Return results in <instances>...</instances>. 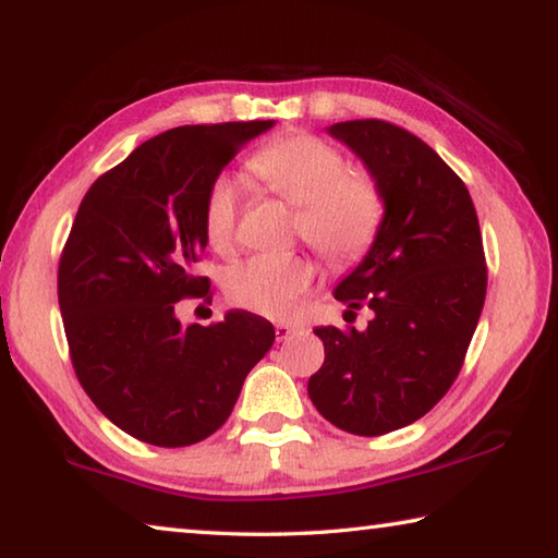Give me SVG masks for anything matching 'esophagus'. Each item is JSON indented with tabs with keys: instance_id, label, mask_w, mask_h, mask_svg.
<instances>
[{
	"instance_id": "esophagus-1",
	"label": "esophagus",
	"mask_w": 558,
	"mask_h": 558,
	"mask_svg": "<svg viewBox=\"0 0 558 558\" xmlns=\"http://www.w3.org/2000/svg\"><path fill=\"white\" fill-rule=\"evenodd\" d=\"M295 331V327H292V324H288V322H280V324H276V339L278 341H286V339H290V333Z\"/></svg>"
}]
</instances>
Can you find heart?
I'll return each instance as SVG.
<instances>
[{
  "label": "heart",
  "mask_w": 558,
  "mask_h": 558,
  "mask_svg": "<svg viewBox=\"0 0 558 558\" xmlns=\"http://www.w3.org/2000/svg\"><path fill=\"white\" fill-rule=\"evenodd\" d=\"M248 170L272 195L300 207L295 231L331 266H353L378 241L385 225L378 180L353 170L329 141L312 134L280 136L248 158ZM244 197V185L234 175L211 182L202 225L215 248L234 241ZM312 278L314 266L302 256H251L227 270L225 286L234 305L278 319L295 307Z\"/></svg>",
  "instance_id": "heart-1"
}]
</instances>
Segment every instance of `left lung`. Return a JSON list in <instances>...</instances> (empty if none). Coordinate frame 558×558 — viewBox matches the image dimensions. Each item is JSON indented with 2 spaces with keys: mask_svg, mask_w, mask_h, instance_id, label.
Listing matches in <instances>:
<instances>
[{
  "mask_svg": "<svg viewBox=\"0 0 558 558\" xmlns=\"http://www.w3.org/2000/svg\"><path fill=\"white\" fill-rule=\"evenodd\" d=\"M385 197L378 241L333 298L368 307L363 331L317 327L324 363L307 383L324 420L380 437L424 417L449 392L488 288L483 239L463 180L434 148L383 119L339 121Z\"/></svg>",
  "mask_w": 558,
  "mask_h": 558,
  "instance_id": "left-lung-1",
  "label": "left lung"
}]
</instances>
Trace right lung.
<instances>
[{"mask_svg":"<svg viewBox=\"0 0 558 558\" xmlns=\"http://www.w3.org/2000/svg\"><path fill=\"white\" fill-rule=\"evenodd\" d=\"M276 121L178 126L99 175L58 266V305L75 376L109 422L154 447H190L234 410L276 341L244 310L182 327L175 302L207 298L205 197L231 158Z\"/></svg>","mask_w":558,"mask_h":558,"instance_id":"1","label":"right lung"}]
</instances>
